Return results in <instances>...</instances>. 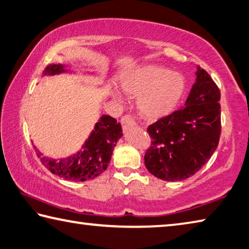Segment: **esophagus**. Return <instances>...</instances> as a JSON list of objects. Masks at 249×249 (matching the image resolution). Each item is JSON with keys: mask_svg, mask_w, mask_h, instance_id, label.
Here are the masks:
<instances>
[{"mask_svg": "<svg viewBox=\"0 0 249 249\" xmlns=\"http://www.w3.org/2000/svg\"><path fill=\"white\" fill-rule=\"evenodd\" d=\"M121 124H122V127H123V129L126 130L127 128L132 127V126L135 125V121H134V119L132 117V115L125 114L121 119Z\"/></svg>", "mask_w": 249, "mask_h": 249, "instance_id": "34e87169", "label": "esophagus"}]
</instances>
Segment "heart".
I'll use <instances>...</instances> for the list:
<instances>
[{
    "label": "heart",
    "instance_id": "heart-1",
    "mask_svg": "<svg viewBox=\"0 0 249 249\" xmlns=\"http://www.w3.org/2000/svg\"><path fill=\"white\" fill-rule=\"evenodd\" d=\"M122 88L129 96L138 97L140 114L158 120L170 115L179 106L187 91V81L184 75L166 67L144 65L126 75Z\"/></svg>",
    "mask_w": 249,
    "mask_h": 249
}]
</instances>
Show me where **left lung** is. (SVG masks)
<instances>
[{
	"label": "left lung",
	"mask_w": 249,
	"mask_h": 249,
	"mask_svg": "<svg viewBox=\"0 0 249 249\" xmlns=\"http://www.w3.org/2000/svg\"><path fill=\"white\" fill-rule=\"evenodd\" d=\"M220 98L213 79L198 69L185 107L148 126L151 144L143 159L152 175L169 182L182 180L210 159L221 135Z\"/></svg>",
	"instance_id": "left-lung-1"
}]
</instances>
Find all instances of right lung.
I'll use <instances>...</instances> for the list:
<instances>
[{
	"label": "right lung",
	"mask_w": 249,
	"mask_h": 249,
	"mask_svg": "<svg viewBox=\"0 0 249 249\" xmlns=\"http://www.w3.org/2000/svg\"><path fill=\"white\" fill-rule=\"evenodd\" d=\"M61 71H64L62 65L52 64L47 67L44 74L55 75ZM122 135L119 122L110 115H102L78 153L60 161L47 159L40 152L37 156L51 173L74 182H84L97 178L107 170L113 149Z\"/></svg>",
	"instance_id": "1"
}]
</instances>
